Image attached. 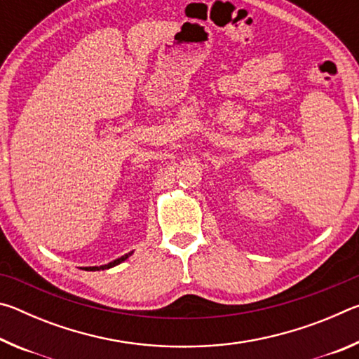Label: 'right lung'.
<instances>
[{"label":"right lung","mask_w":359,"mask_h":359,"mask_svg":"<svg viewBox=\"0 0 359 359\" xmlns=\"http://www.w3.org/2000/svg\"><path fill=\"white\" fill-rule=\"evenodd\" d=\"M131 255H133V252L126 253V255H123V257L114 259V261H111V263H107V264H102V266H90V267H83V269H85V271H104V269H111V267L117 266V264H120V263H123V261H125L126 258H130Z\"/></svg>","instance_id":"obj_1"}]
</instances>
